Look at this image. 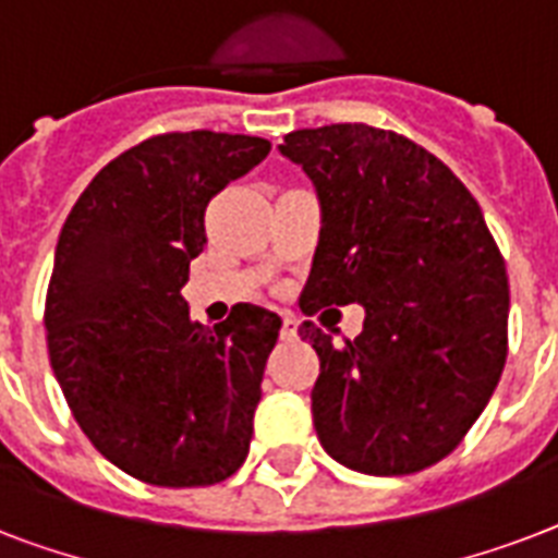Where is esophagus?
<instances>
[{"label": "esophagus", "instance_id": "esophagus-1", "mask_svg": "<svg viewBox=\"0 0 558 558\" xmlns=\"http://www.w3.org/2000/svg\"><path fill=\"white\" fill-rule=\"evenodd\" d=\"M298 336V318L295 315H283V324H280V339L292 341Z\"/></svg>", "mask_w": 558, "mask_h": 558}]
</instances>
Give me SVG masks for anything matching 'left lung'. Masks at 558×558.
I'll return each instance as SVG.
<instances>
[{
  "mask_svg": "<svg viewBox=\"0 0 558 558\" xmlns=\"http://www.w3.org/2000/svg\"><path fill=\"white\" fill-rule=\"evenodd\" d=\"M322 202L301 310L362 304L344 344L304 322L322 359L313 423L365 475H411L454 451L507 362L510 283L481 205L437 156L367 124L295 130L280 144Z\"/></svg>",
  "mask_w": 558,
  "mask_h": 558,
  "instance_id": "1",
  "label": "left lung"
}]
</instances>
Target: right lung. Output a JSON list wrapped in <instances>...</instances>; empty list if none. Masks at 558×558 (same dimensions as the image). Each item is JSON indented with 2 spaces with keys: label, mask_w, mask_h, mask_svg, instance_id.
<instances>
[{
  "label": "right lung",
  "mask_w": 558,
  "mask_h": 558,
  "mask_svg": "<svg viewBox=\"0 0 558 558\" xmlns=\"http://www.w3.org/2000/svg\"><path fill=\"white\" fill-rule=\"evenodd\" d=\"M269 150L254 135H153L109 161L63 222L48 359L92 446L144 484H219L248 454L280 318L236 304L205 327L182 287L208 243V202Z\"/></svg>",
  "instance_id": "1"
}]
</instances>
